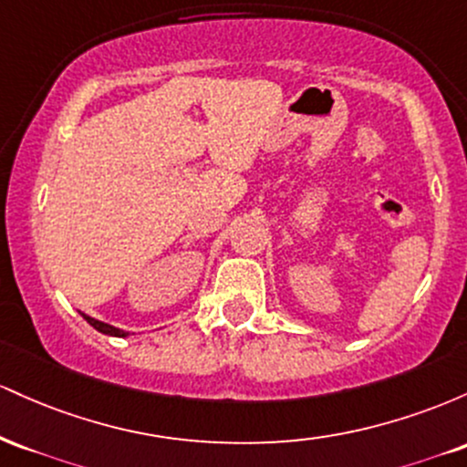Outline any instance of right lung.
<instances>
[{
  "mask_svg": "<svg viewBox=\"0 0 467 467\" xmlns=\"http://www.w3.org/2000/svg\"><path fill=\"white\" fill-rule=\"evenodd\" d=\"M83 318L88 320V323L92 325L96 331H100V334H105V336H114V337H127V336H130V331L118 329V327L107 325V323H103V320H96V318H92V316H88V314H83Z\"/></svg>",
  "mask_w": 467,
  "mask_h": 467,
  "instance_id": "right-lung-1",
  "label": "right lung"
}]
</instances>
